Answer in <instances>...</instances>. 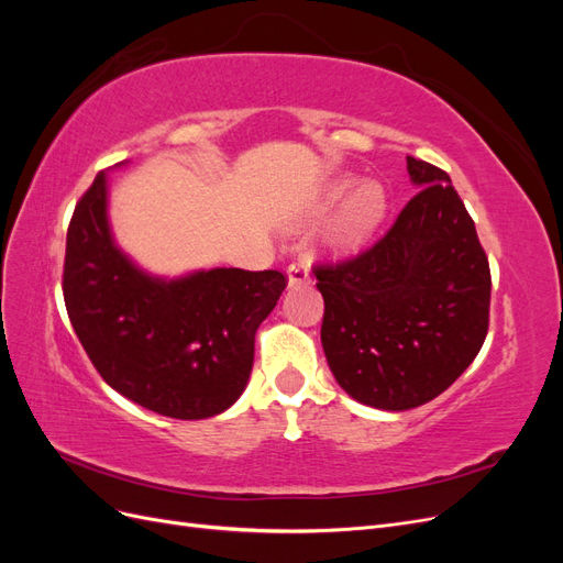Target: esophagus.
<instances>
[{
  "instance_id": "obj_1",
  "label": "esophagus",
  "mask_w": 563,
  "mask_h": 563,
  "mask_svg": "<svg viewBox=\"0 0 563 563\" xmlns=\"http://www.w3.org/2000/svg\"><path fill=\"white\" fill-rule=\"evenodd\" d=\"M286 275H288V286H300V284L310 282V269H308V265H302V263L288 265Z\"/></svg>"
}]
</instances>
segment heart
Returning a JSON list of instances; mask_svg holds the SVG:
<instances>
[{
  "instance_id": "b5f03b06",
  "label": "heart",
  "mask_w": 563,
  "mask_h": 563,
  "mask_svg": "<svg viewBox=\"0 0 563 563\" xmlns=\"http://www.w3.org/2000/svg\"><path fill=\"white\" fill-rule=\"evenodd\" d=\"M354 178L333 180L319 199V209L333 207L343 196V202L329 218V223L321 230V242L329 251L338 255H350L360 251L385 220L387 213V195L383 185L376 180L360 183L356 187Z\"/></svg>"
}]
</instances>
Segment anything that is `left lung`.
<instances>
[{
    "label": "left lung",
    "instance_id": "1",
    "mask_svg": "<svg viewBox=\"0 0 563 563\" xmlns=\"http://www.w3.org/2000/svg\"><path fill=\"white\" fill-rule=\"evenodd\" d=\"M420 187L371 249L312 272L321 345L338 385L383 411L449 389L488 333L490 269L463 199L441 168L406 157Z\"/></svg>",
    "mask_w": 563,
    "mask_h": 563
}]
</instances>
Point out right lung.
<instances>
[{
	"instance_id": "obj_1",
	"label": "right lung",
	"mask_w": 563,
	"mask_h": 563,
	"mask_svg": "<svg viewBox=\"0 0 563 563\" xmlns=\"http://www.w3.org/2000/svg\"><path fill=\"white\" fill-rule=\"evenodd\" d=\"M284 288L277 269L147 275L112 240L106 172L67 228L63 296L79 343L112 389L159 416L211 418L242 397L255 331Z\"/></svg>"
}]
</instances>
